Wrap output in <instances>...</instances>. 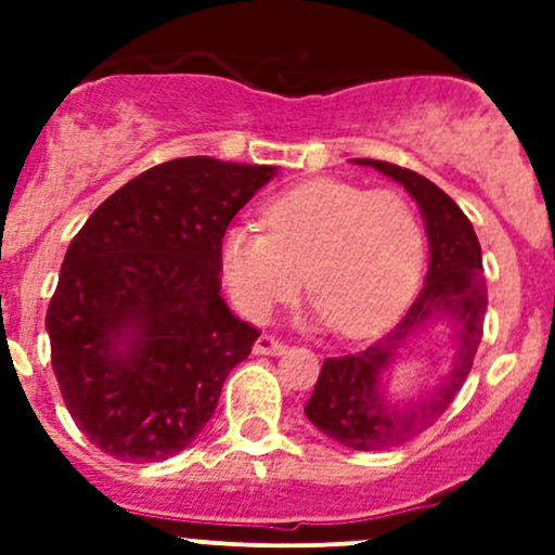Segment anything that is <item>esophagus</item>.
Instances as JSON below:
<instances>
[{"instance_id": "1", "label": "esophagus", "mask_w": 555, "mask_h": 555, "mask_svg": "<svg viewBox=\"0 0 555 555\" xmlns=\"http://www.w3.org/2000/svg\"><path fill=\"white\" fill-rule=\"evenodd\" d=\"M253 352L255 356H281V352H286V345H283V341H278L274 336H258L255 338Z\"/></svg>"}]
</instances>
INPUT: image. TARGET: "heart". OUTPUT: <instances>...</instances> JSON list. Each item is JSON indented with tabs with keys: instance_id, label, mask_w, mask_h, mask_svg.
<instances>
[{
	"instance_id": "1",
	"label": "heart",
	"mask_w": 555,
	"mask_h": 555,
	"mask_svg": "<svg viewBox=\"0 0 555 555\" xmlns=\"http://www.w3.org/2000/svg\"><path fill=\"white\" fill-rule=\"evenodd\" d=\"M269 233L230 224L219 272L244 317L263 322L297 288H311L308 320L347 338L384 331L403 313L425 258L423 224L395 191L336 178L308 180L263 208Z\"/></svg>"
}]
</instances>
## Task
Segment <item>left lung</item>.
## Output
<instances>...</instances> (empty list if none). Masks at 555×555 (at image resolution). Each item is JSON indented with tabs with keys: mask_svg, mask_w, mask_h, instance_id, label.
Wrapping results in <instances>:
<instances>
[{
	"mask_svg": "<svg viewBox=\"0 0 555 555\" xmlns=\"http://www.w3.org/2000/svg\"><path fill=\"white\" fill-rule=\"evenodd\" d=\"M352 164L372 166L409 191L423 214L430 249L425 286L400 325L356 356L325 358L306 405L308 420L333 442L370 453L409 442L450 409L478 352L487 313V281L473 222L439 185L386 160L352 158ZM436 321H448L454 331L449 375L416 396L400 398L390 391L396 361L410 338Z\"/></svg>",
	"mask_w": 555,
	"mask_h": 555,
	"instance_id": "1",
	"label": "left lung"
}]
</instances>
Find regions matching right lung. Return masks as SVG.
<instances>
[{
    "instance_id": "add662e5",
    "label": "right lung",
    "mask_w": 555,
    "mask_h": 555,
    "mask_svg": "<svg viewBox=\"0 0 555 555\" xmlns=\"http://www.w3.org/2000/svg\"><path fill=\"white\" fill-rule=\"evenodd\" d=\"M278 166L194 155L152 166L88 217L47 311L77 428L121 461H164L208 425L258 331L222 300L219 242Z\"/></svg>"
}]
</instances>
